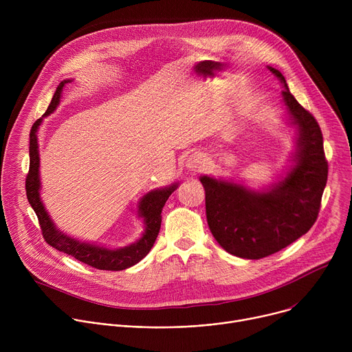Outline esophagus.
I'll return each mask as SVG.
<instances>
[{"label":"esophagus","mask_w":352,"mask_h":352,"mask_svg":"<svg viewBox=\"0 0 352 352\" xmlns=\"http://www.w3.org/2000/svg\"><path fill=\"white\" fill-rule=\"evenodd\" d=\"M186 168L189 171H200L204 167H205V157L202 155H192L186 159V163H185Z\"/></svg>","instance_id":"esophagus-1"}]
</instances>
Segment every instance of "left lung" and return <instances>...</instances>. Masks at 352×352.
Returning <instances> with one entry per match:
<instances>
[{
    "instance_id": "left-lung-1",
    "label": "left lung",
    "mask_w": 352,
    "mask_h": 352,
    "mask_svg": "<svg viewBox=\"0 0 352 352\" xmlns=\"http://www.w3.org/2000/svg\"><path fill=\"white\" fill-rule=\"evenodd\" d=\"M281 82L287 125L295 129V152L283 175L261 189L200 175L206 195L209 228L228 254L242 259L273 255L307 234L315 224L327 182L322 131L311 113L289 93L283 74L267 67Z\"/></svg>"
}]
</instances>
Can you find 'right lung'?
<instances>
[{"label":"right lung","instance_id":"add662e5","mask_svg":"<svg viewBox=\"0 0 352 352\" xmlns=\"http://www.w3.org/2000/svg\"><path fill=\"white\" fill-rule=\"evenodd\" d=\"M72 82V79L63 80L52 98L48 109L45 110L44 117L53 114L60 106L63 90L67 83ZM43 118L37 120L30 129V146H29V156H30V167L29 174L26 177V196L30 206L33 208L45 242L52 245L60 252L71 255L72 258L96 267L98 270H111L120 272L125 270L138 262H140L152 249L162 226V210L167 202L170 195L178 188L179 182H173L168 186L157 188L144 193L138 202V217L143 221V232L140 238L135 242L122 246V248H107L94 242L80 241L61 231L56 223L50 217L48 212L44 208V204L40 196L41 181H40V155H38V139L37 132L43 122Z\"/></svg>","mask_w":352,"mask_h":352}]
</instances>
